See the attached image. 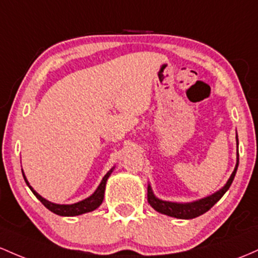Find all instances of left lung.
Masks as SVG:
<instances>
[{
    "instance_id": "obj_1",
    "label": "left lung",
    "mask_w": 258,
    "mask_h": 258,
    "mask_svg": "<svg viewBox=\"0 0 258 258\" xmlns=\"http://www.w3.org/2000/svg\"><path fill=\"white\" fill-rule=\"evenodd\" d=\"M236 143L239 144L237 135H236ZM237 166H239V153H237L236 165H235L233 174H231V176L229 177L228 182H226L225 185L219 189V191H217L216 194L211 195V196L205 197L202 198V200H198V201H195V202H189V203L169 202V201H163L155 197L152 191L151 185H148V194H147L148 203L155 209V211L159 212V213L165 214V216H169V217L179 218V219H194V218L202 216L203 213H206V212H208L209 209L213 207L218 201L223 197V195L228 191L229 187H230L231 182H233L235 174H236Z\"/></svg>"
}]
</instances>
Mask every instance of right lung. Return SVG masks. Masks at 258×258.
<instances>
[{"instance_id":"1","label":"right lung","mask_w":258,"mask_h":258,"mask_svg":"<svg viewBox=\"0 0 258 258\" xmlns=\"http://www.w3.org/2000/svg\"><path fill=\"white\" fill-rule=\"evenodd\" d=\"M112 170H114V168H112L110 171H107V174L103 177L100 185L98 186V188L95 189V192L92 195V196L86 198V200L81 201V202L73 203V205H57V203H52V202H49L47 200H45L44 197H41L40 195H39L38 192H36L35 189H34L32 186L29 185V182H28V180H27V177H25L23 170H22V172H23V177H24L25 182H27V185L29 186V188L32 189L33 194L35 195V197L38 198V200L40 201L42 205L49 209V211L52 212V213L57 214V216L75 217V216H81V214H84V213H88V212L94 211V209H97L99 206L103 203L104 194H105L106 181H107V179H109L110 175H111Z\"/></svg>"}]
</instances>
